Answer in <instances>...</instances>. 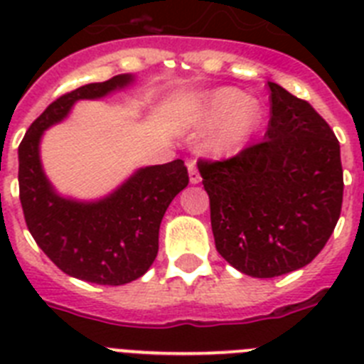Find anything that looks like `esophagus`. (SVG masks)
<instances>
[{"label":"esophagus","instance_id":"1","mask_svg":"<svg viewBox=\"0 0 364 364\" xmlns=\"http://www.w3.org/2000/svg\"><path fill=\"white\" fill-rule=\"evenodd\" d=\"M188 171H189V182H191V184H198V182H200V173H198L197 164L189 162Z\"/></svg>","mask_w":364,"mask_h":364}]
</instances>
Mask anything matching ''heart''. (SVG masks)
Segmentation results:
<instances>
[{"label": "heart", "instance_id": "obj_1", "mask_svg": "<svg viewBox=\"0 0 364 364\" xmlns=\"http://www.w3.org/2000/svg\"><path fill=\"white\" fill-rule=\"evenodd\" d=\"M193 120L197 127L213 125L204 140L205 153L228 156L257 133L262 122V109L257 100L244 98L237 89L224 87L198 100Z\"/></svg>", "mask_w": 364, "mask_h": 364}]
</instances>
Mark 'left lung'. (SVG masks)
Masks as SVG:
<instances>
[{
	"instance_id": "1",
	"label": "left lung",
	"mask_w": 364,
	"mask_h": 364,
	"mask_svg": "<svg viewBox=\"0 0 364 364\" xmlns=\"http://www.w3.org/2000/svg\"><path fill=\"white\" fill-rule=\"evenodd\" d=\"M264 142L222 162H198L217 252L244 275L279 277L310 264L343 204L341 147L308 102L277 83Z\"/></svg>"
}]
</instances>
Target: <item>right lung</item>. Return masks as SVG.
<instances>
[{
  "label": "right lung",
  "instance_id": "1",
  "mask_svg": "<svg viewBox=\"0 0 364 364\" xmlns=\"http://www.w3.org/2000/svg\"><path fill=\"white\" fill-rule=\"evenodd\" d=\"M133 82V74H118L60 96L32 122L18 147L19 200L28 231L63 273L95 284H127L151 268L159 253L160 222L188 186V169L180 159L140 167L105 197L78 200L50 184L40 144L45 131L65 120L76 102L105 98Z\"/></svg>",
  "mask_w": 364,
  "mask_h": 364
}]
</instances>
